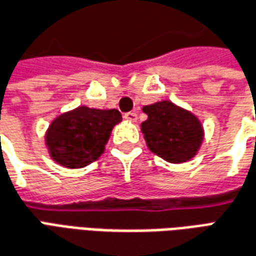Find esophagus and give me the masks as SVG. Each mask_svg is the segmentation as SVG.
I'll return each instance as SVG.
<instances>
[{
  "label": "esophagus",
  "mask_w": 256,
  "mask_h": 256,
  "mask_svg": "<svg viewBox=\"0 0 256 256\" xmlns=\"http://www.w3.org/2000/svg\"><path fill=\"white\" fill-rule=\"evenodd\" d=\"M126 120H128V122H136L137 120V114L136 112H128V114H124V116H123Z\"/></svg>",
  "instance_id": "1"
}]
</instances>
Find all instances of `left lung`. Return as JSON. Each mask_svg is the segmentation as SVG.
<instances>
[{"label":"left lung","mask_w":256,"mask_h":256,"mask_svg":"<svg viewBox=\"0 0 256 256\" xmlns=\"http://www.w3.org/2000/svg\"><path fill=\"white\" fill-rule=\"evenodd\" d=\"M146 120L141 123L146 146L170 164H183L194 158L202 144L204 128L190 110L170 101L146 105Z\"/></svg>","instance_id":"obj_1"}]
</instances>
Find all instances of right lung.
<instances>
[{
  "mask_svg": "<svg viewBox=\"0 0 256 256\" xmlns=\"http://www.w3.org/2000/svg\"><path fill=\"white\" fill-rule=\"evenodd\" d=\"M122 122L118 110L78 106L55 118L47 133L50 156L69 169H78L97 160L105 151L110 132Z\"/></svg>",
  "mask_w": 256,
  "mask_h": 256,
  "instance_id": "right-lung-1",
  "label": "right lung"
}]
</instances>
